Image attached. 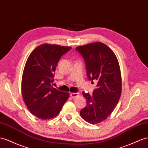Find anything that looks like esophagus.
Returning a JSON list of instances; mask_svg holds the SVG:
<instances>
[{"instance_id":"obj_1","label":"esophagus","mask_w":148,"mask_h":148,"mask_svg":"<svg viewBox=\"0 0 148 148\" xmlns=\"http://www.w3.org/2000/svg\"><path fill=\"white\" fill-rule=\"evenodd\" d=\"M70 96H71V97L72 98H73V99H74V98H76V97L79 96V93H78V92H76V93H75V92H72V93H71Z\"/></svg>"}]
</instances>
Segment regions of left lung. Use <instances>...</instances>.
I'll return each instance as SVG.
<instances>
[{
    "mask_svg": "<svg viewBox=\"0 0 148 148\" xmlns=\"http://www.w3.org/2000/svg\"><path fill=\"white\" fill-rule=\"evenodd\" d=\"M86 62L89 80L97 81L92 96L83 92L87 106L81 109L82 118L90 124H98L111 114L120 99L122 79L118 60L108 45L101 42L77 47Z\"/></svg>",
    "mask_w": 148,
    "mask_h": 148,
    "instance_id": "obj_1",
    "label": "left lung"
}]
</instances>
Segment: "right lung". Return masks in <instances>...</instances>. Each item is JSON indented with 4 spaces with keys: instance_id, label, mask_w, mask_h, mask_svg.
I'll list each match as a JSON object with an SVG mask.
<instances>
[{
    "instance_id": "right-lung-1",
    "label": "right lung",
    "mask_w": 148,
    "mask_h": 148,
    "mask_svg": "<svg viewBox=\"0 0 148 148\" xmlns=\"http://www.w3.org/2000/svg\"><path fill=\"white\" fill-rule=\"evenodd\" d=\"M71 47L42 44L30 54L23 71L21 90L29 111L42 120L58 116L69 94L53 88L56 68L61 56Z\"/></svg>"
}]
</instances>
